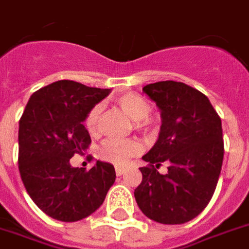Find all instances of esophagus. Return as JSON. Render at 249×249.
I'll return each instance as SVG.
<instances>
[{
	"instance_id": "esophagus-1",
	"label": "esophagus",
	"mask_w": 249,
	"mask_h": 249,
	"mask_svg": "<svg viewBox=\"0 0 249 249\" xmlns=\"http://www.w3.org/2000/svg\"><path fill=\"white\" fill-rule=\"evenodd\" d=\"M124 173H125V168L116 167V175H117V176H121V175H124Z\"/></svg>"
}]
</instances>
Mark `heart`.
Wrapping results in <instances>:
<instances>
[{
	"label": "heart",
	"instance_id": "heart-1",
	"mask_svg": "<svg viewBox=\"0 0 249 249\" xmlns=\"http://www.w3.org/2000/svg\"><path fill=\"white\" fill-rule=\"evenodd\" d=\"M116 103L130 119L135 120L139 128L145 126L148 123V114L151 107L145 98L135 92H126L116 98ZM101 114V105H96L90 109L85 120V126L89 133H96L98 128V120ZM140 152V144L135 140H105L100 146L98 156L105 161L114 165H125L130 157L136 156Z\"/></svg>",
	"mask_w": 249,
	"mask_h": 249
}]
</instances>
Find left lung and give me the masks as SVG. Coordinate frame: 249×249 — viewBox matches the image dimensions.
Returning <instances> with one entry per match:
<instances>
[{"label": "left lung", "instance_id": "left-lung-1", "mask_svg": "<svg viewBox=\"0 0 249 249\" xmlns=\"http://www.w3.org/2000/svg\"><path fill=\"white\" fill-rule=\"evenodd\" d=\"M160 110L155 145L142 156V181L135 189L139 208L161 224H184L201 213L216 189L224 142L219 114L208 97L184 82L160 81L142 88ZM168 162V172L156 171Z\"/></svg>", "mask_w": 249, "mask_h": 249}]
</instances>
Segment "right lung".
Segmentation results:
<instances>
[{"label": "right lung", "mask_w": 249, "mask_h": 249, "mask_svg": "<svg viewBox=\"0 0 249 249\" xmlns=\"http://www.w3.org/2000/svg\"><path fill=\"white\" fill-rule=\"evenodd\" d=\"M110 93L61 80L41 88L26 104L18 128V168L26 192L58 221H78L97 211L116 180L114 167L98 160L89 171L71 167L90 144L84 126L93 107Z\"/></svg>", "instance_id": "right-lung-1"}]
</instances>
